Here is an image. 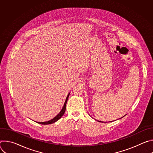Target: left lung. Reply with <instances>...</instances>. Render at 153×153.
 I'll return each mask as SVG.
<instances>
[{"mask_svg": "<svg viewBox=\"0 0 153 153\" xmlns=\"http://www.w3.org/2000/svg\"><path fill=\"white\" fill-rule=\"evenodd\" d=\"M100 122H101V121H100Z\"/></svg>", "mask_w": 153, "mask_h": 153, "instance_id": "obj_1", "label": "left lung"}]
</instances>
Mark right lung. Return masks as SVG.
Here are the masks:
<instances>
[{
  "label": "right lung",
  "mask_w": 153,
  "mask_h": 153,
  "mask_svg": "<svg viewBox=\"0 0 153 153\" xmlns=\"http://www.w3.org/2000/svg\"><path fill=\"white\" fill-rule=\"evenodd\" d=\"M70 96V93L68 94L67 98H66V100H65V103H64V105L62 109V110L60 111V113L55 117H54L53 119L50 120V121H48V122H37L38 123H40V124H42V125H48V124H51V123H54L55 122L57 121L59 119H60L62 116L64 114L65 112V110H66V104H67V100H68V97Z\"/></svg>",
  "instance_id": "obj_1"
}]
</instances>
